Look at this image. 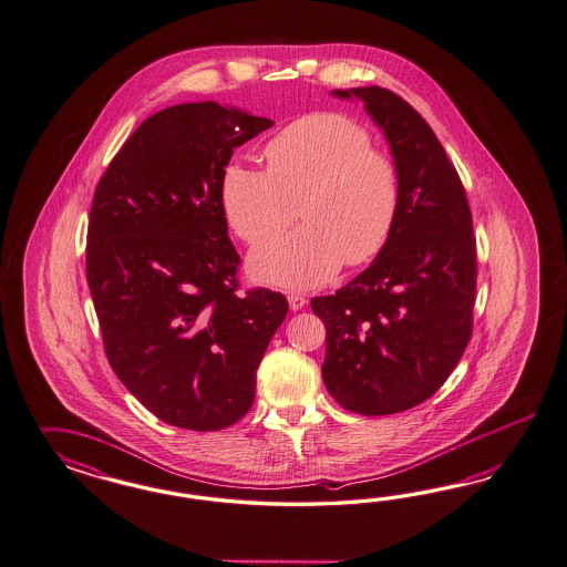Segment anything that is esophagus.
<instances>
[{
    "mask_svg": "<svg viewBox=\"0 0 567 567\" xmlns=\"http://www.w3.org/2000/svg\"><path fill=\"white\" fill-rule=\"evenodd\" d=\"M306 303H308L306 297H301V295H289V306H291L292 311H299V309L306 308Z\"/></svg>",
    "mask_w": 567,
    "mask_h": 567,
    "instance_id": "esophagus-1",
    "label": "esophagus"
}]
</instances>
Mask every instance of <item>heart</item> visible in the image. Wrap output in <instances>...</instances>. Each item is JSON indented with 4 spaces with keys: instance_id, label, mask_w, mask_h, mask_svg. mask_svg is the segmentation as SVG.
Here are the masks:
<instances>
[{
    "instance_id": "b5f03b06",
    "label": "heart",
    "mask_w": 567,
    "mask_h": 567,
    "mask_svg": "<svg viewBox=\"0 0 567 567\" xmlns=\"http://www.w3.org/2000/svg\"><path fill=\"white\" fill-rule=\"evenodd\" d=\"M360 122L316 112L285 126L268 141V171L230 162L220 199L240 239L258 243L292 223L306 224L261 243L251 254V275L289 291L313 289L347 264L377 258L393 235L401 206L395 159L372 145Z\"/></svg>"
}]
</instances>
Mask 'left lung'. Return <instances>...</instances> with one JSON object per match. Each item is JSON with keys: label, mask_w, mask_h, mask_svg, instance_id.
Segmentation results:
<instances>
[{"label": "left lung", "mask_w": 567, "mask_h": 567, "mask_svg": "<svg viewBox=\"0 0 567 567\" xmlns=\"http://www.w3.org/2000/svg\"><path fill=\"white\" fill-rule=\"evenodd\" d=\"M358 97L384 131L401 176L386 247L334 295L313 297L327 327L322 378L334 401L389 415L434 395L472 337L476 237L462 178L410 103L382 86L337 89Z\"/></svg>", "instance_id": "8db88e82"}]
</instances>
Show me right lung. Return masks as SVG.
<instances>
[{
	"label": "right lung",
	"mask_w": 567,
	"mask_h": 567,
	"mask_svg": "<svg viewBox=\"0 0 567 567\" xmlns=\"http://www.w3.org/2000/svg\"><path fill=\"white\" fill-rule=\"evenodd\" d=\"M272 124L216 102L172 105L141 122L95 187L86 282L105 355L178 429H228L249 412L289 311L280 292H237L220 199L235 150Z\"/></svg>",
	"instance_id": "obj_1"
}]
</instances>
